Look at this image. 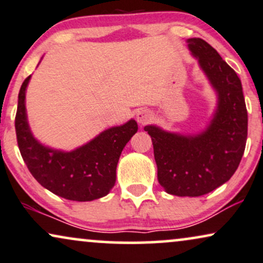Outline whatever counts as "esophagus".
I'll return each mask as SVG.
<instances>
[{"instance_id": "34e87169", "label": "esophagus", "mask_w": 263, "mask_h": 263, "mask_svg": "<svg viewBox=\"0 0 263 263\" xmlns=\"http://www.w3.org/2000/svg\"><path fill=\"white\" fill-rule=\"evenodd\" d=\"M136 119H137L138 124L147 125L153 119V114L151 110H148V109H141V110L137 112V115H136Z\"/></svg>"}]
</instances>
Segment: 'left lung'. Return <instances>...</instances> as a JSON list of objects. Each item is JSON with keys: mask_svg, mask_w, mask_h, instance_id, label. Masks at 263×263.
<instances>
[{"mask_svg": "<svg viewBox=\"0 0 263 263\" xmlns=\"http://www.w3.org/2000/svg\"><path fill=\"white\" fill-rule=\"evenodd\" d=\"M192 54L217 92V109L201 134L182 136L154 125L152 137L158 179L168 194L200 197L228 181L240 164L248 137V111L240 79L214 47L188 39Z\"/></svg>", "mask_w": 263, "mask_h": 263, "instance_id": "left-lung-1", "label": "left lung"}]
</instances>
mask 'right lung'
<instances>
[{"mask_svg":"<svg viewBox=\"0 0 263 263\" xmlns=\"http://www.w3.org/2000/svg\"><path fill=\"white\" fill-rule=\"evenodd\" d=\"M28 76L18 95L15 134L19 151L29 171L42 187L68 200L91 201L114 187L116 166L126 143L138 126L129 120L108 128L72 152L54 151L39 143L30 131L25 108Z\"/></svg>","mask_w":263,"mask_h":263,"instance_id":"add662e5","label":"right lung"}]
</instances>
